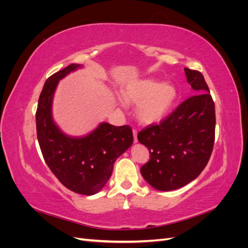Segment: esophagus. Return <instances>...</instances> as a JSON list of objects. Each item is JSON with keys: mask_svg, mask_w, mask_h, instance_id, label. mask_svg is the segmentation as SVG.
Segmentation results:
<instances>
[{"mask_svg": "<svg viewBox=\"0 0 248 248\" xmlns=\"http://www.w3.org/2000/svg\"><path fill=\"white\" fill-rule=\"evenodd\" d=\"M132 133H133V140H134V142H138V130L137 129H133Z\"/></svg>", "mask_w": 248, "mask_h": 248, "instance_id": "esophagus-1", "label": "esophagus"}]
</instances>
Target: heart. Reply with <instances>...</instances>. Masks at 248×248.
Wrapping results in <instances>:
<instances>
[{
  "label": "heart",
  "mask_w": 248,
  "mask_h": 248,
  "mask_svg": "<svg viewBox=\"0 0 248 248\" xmlns=\"http://www.w3.org/2000/svg\"><path fill=\"white\" fill-rule=\"evenodd\" d=\"M125 102L136 104V115L141 123H156L166 117L177 100L176 87L169 81L151 78L128 81L121 88Z\"/></svg>",
  "instance_id": "obj_1"
}]
</instances>
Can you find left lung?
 I'll return each instance as SVG.
<instances>
[{
	"mask_svg": "<svg viewBox=\"0 0 248 248\" xmlns=\"http://www.w3.org/2000/svg\"><path fill=\"white\" fill-rule=\"evenodd\" d=\"M196 95L183 101L159 125L138 134L150 152L140 174L157 190L178 189L196 179L211 156L215 138V107L202 74L184 68Z\"/></svg>",
	"mask_w": 248,
	"mask_h": 248,
	"instance_id": "obj_1",
	"label": "left lung"
}]
</instances>
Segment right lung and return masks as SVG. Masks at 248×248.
I'll use <instances>...</instances> for the list:
<instances>
[{
  "instance_id": "1",
  "label": "right lung",
  "mask_w": 248,
  "mask_h": 248,
  "mask_svg": "<svg viewBox=\"0 0 248 248\" xmlns=\"http://www.w3.org/2000/svg\"><path fill=\"white\" fill-rule=\"evenodd\" d=\"M71 64L49 77L43 86L36 111L37 139L50 170L67 188L92 196L106 186L114 163L133 142L129 126L102 122L84 137H71L52 118V99L59 80L81 68Z\"/></svg>"
}]
</instances>
